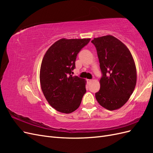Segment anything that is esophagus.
<instances>
[{"label":"esophagus","mask_w":153,"mask_h":153,"mask_svg":"<svg viewBox=\"0 0 153 153\" xmlns=\"http://www.w3.org/2000/svg\"><path fill=\"white\" fill-rule=\"evenodd\" d=\"M87 82H88V83H90V82H92V80L87 79Z\"/></svg>","instance_id":"esophagus-1"}]
</instances>
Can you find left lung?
Instances as JSON below:
<instances>
[{
    "instance_id": "8db88e82",
    "label": "left lung",
    "mask_w": 153,
    "mask_h": 153,
    "mask_svg": "<svg viewBox=\"0 0 153 153\" xmlns=\"http://www.w3.org/2000/svg\"><path fill=\"white\" fill-rule=\"evenodd\" d=\"M102 76L95 94L99 104L108 110L126 103L135 89L137 69L132 55L121 41L111 35L94 38Z\"/></svg>"
}]
</instances>
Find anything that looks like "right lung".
<instances>
[{
  "instance_id": "1",
  "label": "right lung",
  "mask_w": 153,
  "mask_h": 153,
  "mask_svg": "<svg viewBox=\"0 0 153 153\" xmlns=\"http://www.w3.org/2000/svg\"><path fill=\"white\" fill-rule=\"evenodd\" d=\"M91 39L62 38L55 42L45 53L40 68L43 93L48 103L61 113L76 110L86 92L85 79L71 73L77 54Z\"/></svg>"
}]
</instances>
